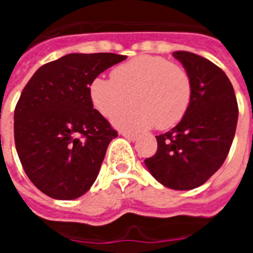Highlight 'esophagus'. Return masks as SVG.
<instances>
[{"instance_id":"obj_1","label":"esophagus","mask_w":253,"mask_h":253,"mask_svg":"<svg viewBox=\"0 0 253 253\" xmlns=\"http://www.w3.org/2000/svg\"><path fill=\"white\" fill-rule=\"evenodd\" d=\"M122 135L124 138H126L128 140H131V142H134V140H137L138 135L137 134H129V133H122Z\"/></svg>"}]
</instances>
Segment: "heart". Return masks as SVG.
Listing matches in <instances>:
<instances>
[{"label": "heart", "mask_w": 253, "mask_h": 253, "mask_svg": "<svg viewBox=\"0 0 253 253\" xmlns=\"http://www.w3.org/2000/svg\"><path fill=\"white\" fill-rule=\"evenodd\" d=\"M193 84L184 67L158 55H139L115 67L111 80L97 77L90 84L93 107L111 119L134 102L131 110L120 114L114 124L123 130L152 126L169 129L186 114Z\"/></svg>", "instance_id": "obj_1"}]
</instances>
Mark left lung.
Returning <instances> with one entry per match:
<instances>
[{
	"mask_svg": "<svg viewBox=\"0 0 253 253\" xmlns=\"http://www.w3.org/2000/svg\"><path fill=\"white\" fill-rule=\"evenodd\" d=\"M191 78L193 96L175 128L157 135V152L144 160L163 186L191 190L214 175L227 158L238 120L233 86L218 66L190 51H173Z\"/></svg>",
	"mask_w": 253,
	"mask_h": 253,
	"instance_id": "8db88e82",
	"label": "left lung"
}]
</instances>
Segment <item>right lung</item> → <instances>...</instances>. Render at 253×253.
<instances>
[{"label":"right lung","mask_w":253,"mask_h":253,"mask_svg":"<svg viewBox=\"0 0 253 253\" xmlns=\"http://www.w3.org/2000/svg\"><path fill=\"white\" fill-rule=\"evenodd\" d=\"M125 55L71 53L40 67L13 114L15 146L24 171L45 195L73 200L87 193L118 137L93 109L90 84Z\"/></svg>","instance_id":"add662e5"}]
</instances>
